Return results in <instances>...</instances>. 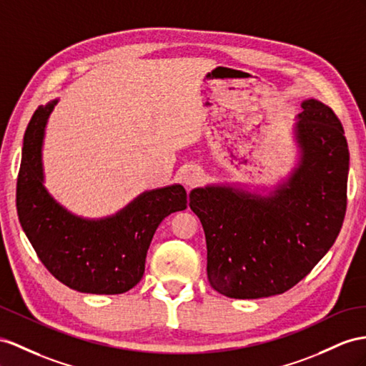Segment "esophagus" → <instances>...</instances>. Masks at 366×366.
<instances>
[{
  "mask_svg": "<svg viewBox=\"0 0 366 366\" xmlns=\"http://www.w3.org/2000/svg\"><path fill=\"white\" fill-rule=\"evenodd\" d=\"M204 177V172L201 167H196V165H189L184 168V172L181 174V179L182 182L185 184V187H189V189H192V187L198 185Z\"/></svg>",
  "mask_w": 366,
  "mask_h": 366,
  "instance_id": "34e87169",
  "label": "esophagus"
}]
</instances>
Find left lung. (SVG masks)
<instances>
[{"mask_svg": "<svg viewBox=\"0 0 366 366\" xmlns=\"http://www.w3.org/2000/svg\"><path fill=\"white\" fill-rule=\"evenodd\" d=\"M295 134L302 161L269 198L205 187L190 193L207 242L210 286L230 298L283 294L302 281L339 237L350 152L342 122L325 103H302Z\"/></svg>", "mask_w": 366, "mask_h": 366, "instance_id": "1", "label": "left lung"}]
</instances>
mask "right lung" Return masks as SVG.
I'll list each match as a JSON object with an SVG mask.
<instances>
[{
  "label": "right lung",
  "instance_id": "right-lung-1",
  "mask_svg": "<svg viewBox=\"0 0 366 366\" xmlns=\"http://www.w3.org/2000/svg\"><path fill=\"white\" fill-rule=\"evenodd\" d=\"M57 100L39 107L26 128L16 181V212L27 239L60 283L86 294H124L145 272L149 242L170 213L187 209L182 185L140 194L114 217H74L43 185L44 127Z\"/></svg>",
  "mask_w": 366,
  "mask_h": 366
}]
</instances>
